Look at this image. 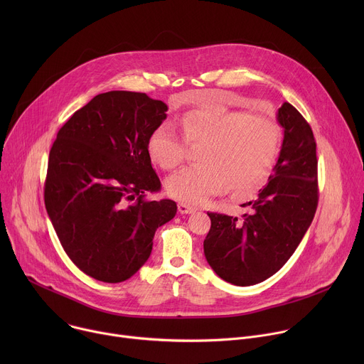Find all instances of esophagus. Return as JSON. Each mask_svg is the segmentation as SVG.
<instances>
[{
    "label": "esophagus",
    "mask_w": 364,
    "mask_h": 364,
    "mask_svg": "<svg viewBox=\"0 0 364 364\" xmlns=\"http://www.w3.org/2000/svg\"><path fill=\"white\" fill-rule=\"evenodd\" d=\"M178 212H180L181 215H188V213L196 212V209H194L193 205H188V204H186V203H178Z\"/></svg>",
    "instance_id": "obj_1"
}]
</instances>
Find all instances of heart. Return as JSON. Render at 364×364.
<instances>
[{
  "mask_svg": "<svg viewBox=\"0 0 364 364\" xmlns=\"http://www.w3.org/2000/svg\"><path fill=\"white\" fill-rule=\"evenodd\" d=\"M180 125L188 144H201L200 164L167 178L170 197L200 204L226 186L236 194H252L271 177L282 144L274 119L226 105H204L186 112ZM146 151L152 163L173 170L186 159L187 145L170 124H163L151 132Z\"/></svg>",
  "mask_w": 364,
  "mask_h": 364,
  "instance_id": "heart-1",
  "label": "heart"
}]
</instances>
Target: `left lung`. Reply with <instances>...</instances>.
Segmentation results:
<instances>
[{
    "mask_svg": "<svg viewBox=\"0 0 364 364\" xmlns=\"http://www.w3.org/2000/svg\"><path fill=\"white\" fill-rule=\"evenodd\" d=\"M284 128L279 159L269 183L242 219L209 213L204 256L226 282L249 287L277 274L292 256L318 204L317 144L309 124L288 102L278 109Z\"/></svg>",
    "mask_w": 364,
    "mask_h": 364,
    "instance_id": "obj_1",
    "label": "left lung"
}]
</instances>
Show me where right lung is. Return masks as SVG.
<instances>
[{
  "label": "right lung",
  "instance_id": "obj_1",
  "mask_svg": "<svg viewBox=\"0 0 364 364\" xmlns=\"http://www.w3.org/2000/svg\"><path fill=\"white\" fill-rule=\"evenodd\" d=\"M167 109L139 92L96 95L50 149L47 215L72 262L97 281L131 278L149 257L155 230L177 213L173 200H145L161 188L146 141Z\"/></svg>",
  "mask_w": 364,
  "mask_h": 364
}]
</instances>
